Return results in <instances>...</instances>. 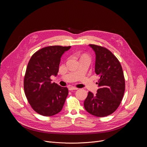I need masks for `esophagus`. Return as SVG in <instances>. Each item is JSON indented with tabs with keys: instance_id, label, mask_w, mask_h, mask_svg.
<instances>
[{
	"instance_id": "1",
	"label": "esophagus",
	"mask_w": 147,
	"mask_h": 147,
	"mask_svg": "<svg viewBox=\"0 0 147 147\" xmlns=\"http://www.w3.org/2000/svg\"><path fill=\"white\" fill-rule=\"evenodd\" d=\"M78 88H77L76 87H73V86H71L69 88V90H78Z\"/></svg>"
}]
</instances>
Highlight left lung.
Listing matches in <instances>:
<instances>
[{
    "mask_svg": "<svg viewBox=\"0 0 147 147\" xmlns=\"http://www.w3.org/2000/svg\"><path fill=\"white\" fill-rule=\"evenodd\" d=\"M96 54L95 73L99 77V89L94 95L88 92L84 101L85 110L96 117L113 113L120 105L125 90V79L119 59L106 48L90 44Z\"/></svg>",
    "mask_w": 147,
    "mask_h": 147,
    "instance_id": "left-lung-1",
    "label": "left lung"
}]
</instances>
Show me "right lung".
I'll list each match as a JSON object with an SVG mask.
<instances>
[{
    "mask_svg": "<svg viewBox=\"0 0 147 147\" xmlns=\"http://www.w3.org/2000/svg\"><path fill=\"white\" fill-rule=\"evenodd\" d=\"M71 48L50 46L36 52L31 57L24 79V89L32 109L43 116H52L63 109L68 94L66 87L52 83L57 76L62 55Z\"/></svg>",
    "mask_w": 147,
    "mask_h": 147,
    "instance_id": "obj_1",
    "label": "right lung"
}]
</instances>
